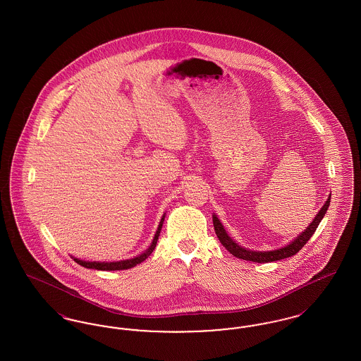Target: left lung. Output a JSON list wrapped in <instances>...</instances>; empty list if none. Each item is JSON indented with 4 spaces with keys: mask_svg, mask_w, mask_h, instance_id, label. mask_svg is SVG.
<instances>
[{
    "mask_svg": "<svg viewBox=\"0 0 361 361\" xmlns=\"http://www.w3.org/2000/svg\"><path fill=\"white\" fill-rule=\"evenodd\" d=\"M330 204V196L327 199L325 206L321 208V211L318 212V215L315 216V219L310 224L309 227L295 240H292L290 245H287L286 247H281V249H277V250H272V252H253V250H246L245 247H240L238 243H235L234 240H231L226 230L224 228L222 224L219 222V219L214 215V228H215V233H216V237L221 240V243L224 245V247L235 257L240 258V259H246V261H253V262H272V261H279V259H283V258L291 257L295 256L306 243L307 240L311 238V235L315 233L317 227L319 222L322 221V218L325 216L326 214L327 208Z\"/></svg>",
    "mask_w": 361,
    "mask_h": 361,
    "instance_id": "left-lung-1",
    "label": "left lung"
}]
</instances>
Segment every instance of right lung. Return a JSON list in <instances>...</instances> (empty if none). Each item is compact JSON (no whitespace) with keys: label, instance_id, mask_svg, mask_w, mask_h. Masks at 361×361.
Masks as SVG:
<instances>
[{"label":"right lung","instance_id":"obj_1","mask_svg":"<svg viewBox=\"0 0 361 361\" xmlns=\"http://www.w3.org/2000/svg\"><path fill=\"white\" fill-rule=\"evenodd\" d=\"M164 218H165V216H164ZM164 218L161 219V224L158 226V230H157V233H155L154 240L152 242L150 247H149L145 253L139 255L137 257L131 258V259H124V261H118V262H96V261H94V262H89V261H82V259H78V258H74V261H75L77 264H80L81 267H84V268L97 269V271H121V269H130V268L135 267L137 264L143 262L146 258L149 257V256L153 253V250L155 249V245H157V240H158V237H159L161 227H162V224H164Z\"/></svg>","mask_w":361,"mask_h":361}]
</instances>
